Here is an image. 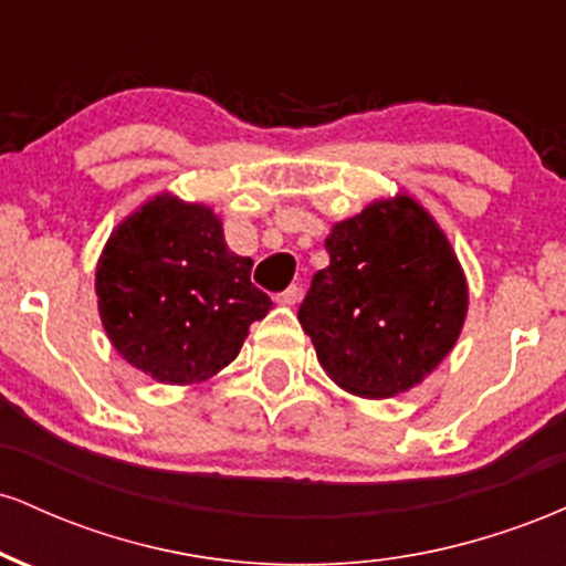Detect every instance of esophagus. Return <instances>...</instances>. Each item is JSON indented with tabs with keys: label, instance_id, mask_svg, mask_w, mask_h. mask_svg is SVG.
I'll list each match as a JSON object with an SVG mask.
<instances>
[{
	"label": "esophagus",
	"instance_id": "34e87169",
	"mask_svg": "<svg viewBox=\"0 0 566 566\" xmlns=\"http://www.w3.org/2000/svg\"><path fill=\"white\" fill-rule=\"evenodd\" d=\"M297 301H301V287H297V284H290L287 290L279 292V295H276L279 305H295Z\"/></svg>",
	"mask_w": 566,
	"mask_h": 566
}]
</instances>
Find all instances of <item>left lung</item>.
<instances>
[{"mask_svg":"<svg viewBox=\"0 0 566 566\" xmlns=\"http://www.w3.org/2000/svg\"><path fill=\"white\" fill-rule=\"evenodd\" d=\"M324 247L329 265L297 308L324 373L367 399L423 382L469 311L465 274L437 220L401 193L335 223Z\"/></svg>","mask_w":566,"mask_h":566,"instance_id":"obj_1","label":"left lung"}]
</instances>
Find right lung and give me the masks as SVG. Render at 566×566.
<instances>
[{"instance_id": "right-lung-1", "label": "right lung", "mask_w": 566, "mask_h": 566, "mask_svg": "<svg viewBox=\"0 0 566 566\" xmlns=\"http://www.w3.org/2000/svg\"><path fill=\"white\" fill-rule=\"evenodd\" d=\"M250 271L210 207L159 193L103 247L95 271L103 329L122 359L154 380H207L237 359L250 324L274 305Z\"/></svg>"}]
</instances>
